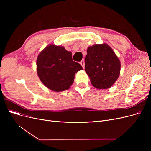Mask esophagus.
Instances as JSON below:
<instances>
[{"instance_id":"1","label":"esophagus","mask_w":151,"mask_h":151,"mask_svg":"<svg viewBox=\"0 0 151 151\" xmlns=\"http://www.w3.org/2000/svg\"><path fill=\"white\" fill-rule=\"evenodd\" d=\"M80 63H81V65H82V67H83V68H84V65H85L84 60H82L80 62Z\"/></svg>"}]
</instances>
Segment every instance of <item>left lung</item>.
Wrapping results in <instances>:
<instances>
[{
    "mask_svg": "<svg viewBox=\"0 0 151 151\" xmlns=\"http://www.w3.org/2000/svg\"><path fill=\"white\" fill-rule=\"evenodd\" d=\"M85 71L91 84L97 89H108L120 75V62L106 44L94 45L87 50Z\"/></svg>",
    "mask_w": 151,
    "mask_h": 151,
    "instance_id": "8db88e82",
    "label": "left lung"
}]
</instances>
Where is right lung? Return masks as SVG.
<instances>
[{
	"instance_id": "1",
	"label": "right lung",
	"mask_w": 151,
	"mask_h": 151,
	"mask_svg": "<svg viewBox=\"0 0 151 151\" xmlns=\"http://www.w3.org/2000/svg\"><path fill=\"white\" fill-rule=\"evenodd\" d=\"M36 65L41 81L56 92L69 88L76 73L83 69L78 62L73 61L71 52L54 45H48L39 54Z\"/></svg>"
}]
</instances>
